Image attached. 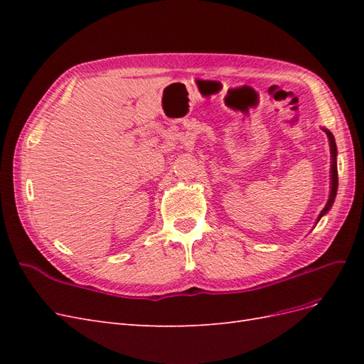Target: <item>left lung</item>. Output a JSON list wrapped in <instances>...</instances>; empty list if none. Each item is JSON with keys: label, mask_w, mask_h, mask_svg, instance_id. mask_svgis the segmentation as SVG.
<instances>
[{"label": "left lung", "mask_w": 364, "mask_h": 364, "mask_svg": "<svg viewBox=\"0 0 364 364\" xmlns=\"http://www.w3.org/2000/svg\"><path fill=\"white\" fill-rule=\"evenodd\" d=\"M328 135V141H329V149H331V191H329V199L325 205V208L322 209V213L318 214L317 222L321 220L328 211L329 208L333 206L334 200H336V194H337V186H338V174H337V146H336V139L331 132L323 129Z\"/></svg>", "instance_id": "8db88e82"}]
</instances>
